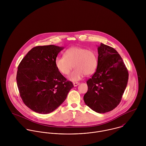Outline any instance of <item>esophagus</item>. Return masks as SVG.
I'll list each match as a JSON object with an SVG mask.
<instances>
[{"mask_svg": "<svg viewBox=\"0 0 146 146\" xmlns=\"http://www.w3.org/2000/svg\"><path fill=\"white\" fill-rule=\"evenodd\" d=\"M73 84H74V86H77L78 85H79L80 84V83H77V82H76V83H74Z\"/></svg>", "mask_w": 146, "mask_h": 146, "instance_id": "1", "label": "esophagus"}]
</instances>
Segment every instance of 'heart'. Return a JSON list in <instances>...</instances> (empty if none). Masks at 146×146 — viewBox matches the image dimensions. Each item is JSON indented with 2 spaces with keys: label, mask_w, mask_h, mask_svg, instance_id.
<instances>
[{
  "label": "heart",
  "mask_w": 146,
  "mask_h": 146,
  "mask_svg": "<svg viewBox=\"0 0 146 146\" xmlns=\"http://www.w3.org/2000/svg\"><path fill=\"white\" fill-rule=\"evenodd\" d=\"M58 71L63 75H68L74 67L75 68L68 76V80L75 82L84 76L93 74L96 70L98 59L96 53L90 49L79 46H72L67 49L63 57L55 60Z\"/></svg>",
  "instance_id": "heart-1"
}]
</instances>
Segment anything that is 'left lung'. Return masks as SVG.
<instances>
[{
  "label": "left lung",
  "instance_id": "8db88e82",
  "mask_svg": "<svg viewBox=\"0 0 146 146\" xmlns=\"http://www.w3.org/2000/svg\"><path fill=\"white\" fill-rule=\"evenodd\" d=\"M98 65L89 79L85 104L94 111L103 113L112 111L121 102L129 74L122 58L113 48L103 43L98 46Z\"/></svg>",
  "mask_w": 146,
  "mask_h": 146
}]
</instances>
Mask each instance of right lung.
Masks as SVG:
<instances>
[{
	"label": "right lung",
	"instance_id": "right-lung-1",
	"mask_svg": "<svg viewBox=\"0 0 146 146\" xmlns=\"http://www.w3.org/2000/svg\"><path fill=\"white\" fill-rule=\"evenodd\" d=\"M63 49L54 45L35 46L18 67L16 80L21 98L35 112H53L64 101L74 87L55 65L58 54Z\"/></svg>",
	"mask_w": 146,
	"mask_h": 146
}]
</instances>
